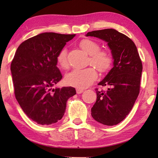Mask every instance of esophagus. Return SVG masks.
<instances>
[{
    "label": "esophagus",
    "mask_w": 158,
    "mask_h": 158,
    "mask_svg": "<svg viewBox=\"0 0 158 158\" xmlns=\"http://www.w3.org/2000/svg\"><path fill=\"white\" fill-rule=\"evenodd\" d=\"M77 94H80V93H81L84 92V90L83 89H77Z\"/></svg>",
    "instance_id": "34e87169"
}]
</instances>
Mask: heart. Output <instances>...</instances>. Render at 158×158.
<instances>
[{
	"label": "heart",
	"instance_id": "heart-1",
	"mask_svg": "<svg viewBox=\"0 0 158 158\" xmlns=\"http://www.w3.org/2000/svg\"><path fill=\"white\" fill-rule=\"evenodd\" d=\"M79 46L84 52L90 55L89 63L91 64L100 73H105L110 68L112 58L110 53L105 50H100V45L90 39H84L79 42ZM56 60L61 68H68L65 48L58 53ZM97 73L91 67L81 69H74L65 76L66 84L77 89H85L95 81Z\"/></svg>",
	"mask_w": 158,
	"mask_h": 158
}]
</instances>
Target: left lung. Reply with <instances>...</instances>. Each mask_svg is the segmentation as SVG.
I'll return each instance as SVG.
<instances>
[{
    "instance_id": "8db88e82",
    "label": "left lung",
    "mask_w": 158,
    "mask_h": 158,
    "mask_svg": "<svg viewBox=\"0 0 158 158\" xmlns=\"http://www.w3.org/2000/svg\"><path fill=\"white\" fill-rule=\"evenodd\" d=\"M85 36L106 42L114 60L113 68L98 83L109 89L106 92L96 89L91 116L103 125H117L130 113L139 93L142 63L137 47L125 35L112 28L89 32Z\"/></svg>"
}]
</instances>
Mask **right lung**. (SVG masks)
<instances>
[{
  "label": "right lung",
  "instance_id": "add662e5",
  "mask_svg": "<svg viewBox=\"0 0 158 158\" xmlns=\"http://www.w3.org/2000/svg\"><path fill=\"white\" fill-rule=\"evenodd\" d=\"M43 33L23 42L11 63L15 94L27 116L42 125L62 118L66 103L76 94L73 87L53 89L62 79L56 57L66 42L75 36Z\"/></svg>",
  "mask_w": 158,
  "mask_h": 158
}]
</instances>
